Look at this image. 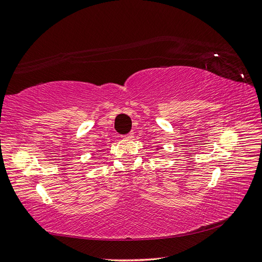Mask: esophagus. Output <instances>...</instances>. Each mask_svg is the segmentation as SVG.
Here are the masks:
<instances>
[{"instance_id": "34e87169", "label": "esophagus", "mask_w": 262, "mask_h": 262, "mask_svg": "<svg viewBox=\"0 0 262 262\" xmlns=\"http://www.w3.org/2000/svg\"><path fill=\"white\" fill-rule=\"evenodd\" d=\"M124 137V139H132V138H134V133L133 132H130V133H128V134H126V135H124L123 136Z\"/></svg>"}]
</instances>
